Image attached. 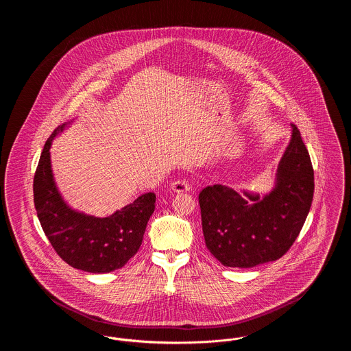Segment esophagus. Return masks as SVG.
Segmentation results:
<instances>
[{
  "mask_svg": "<svg viewBox=\"0 0 351 351\" xmlns=\"http://www.w3.org/2000/svg\"><path fill=\"white\" fill-rule=\"evenodd\" d=\"M171 189L176 193H183V192H188L191 189V186L185 180H176L171 184Z\"/></svg>",
  "mask_w": 351,
  "mask_h": 351,
  "instance_id": "34e87169",
  "label": "esophagus"
}]
</instances>
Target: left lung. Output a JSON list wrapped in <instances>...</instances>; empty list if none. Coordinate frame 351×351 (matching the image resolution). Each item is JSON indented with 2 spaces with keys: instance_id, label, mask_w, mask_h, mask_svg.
<instances>
[{
  "instance_id": "1",
  "label": "left lung",
  "mask_w": 351,
  "mask_h": 351,
  "mask_svg": "<svg viewBox=\"0 0 351 351\" xmlns=\"http://www.w3.org/2000/svg\"><path fill=\"white\" fill-rule=\"evenodd\" d=\"M291 128L289 143L268 193L237 192L215 184L199 195L205 245L226 267L274 262L300 233L313 200L315 173L299 129Z\"/></svg>"
}]
</instances>
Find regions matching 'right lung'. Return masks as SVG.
Segmentation results:
<instances>
[{
    "instance_id": "add662e5",
    "label": "right lung",
    "mask_w": 351,
    "mask_h": 351,
    "mask_svg": "<svg viewBox=\"0 0 351 351\" xmlns=\"http://www.w3.org/2000/svg\"><path fill=\"white\" fill-rule=\"evenodd\" d=\"M71 122L58 126L43 147L34 176V204L43 232L64 262L85 272L106 274L123 267L139 250L156 196L147 192L106 217L71 208L55 183L50 156L53 138Z\"/></svg>"
}]
</instances>
